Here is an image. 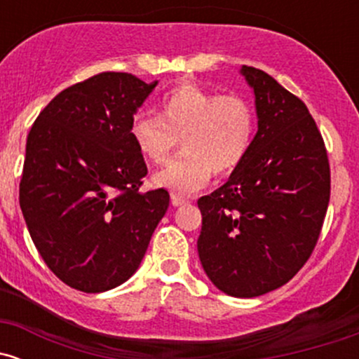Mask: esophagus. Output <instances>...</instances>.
<instances>
[{
	"mask_svg": "<svg viewBox=\"0 0 359 359\" xmlns=\"http://www.w3.org/2000/svg\"><path fill=\"white\" fill-rule=\"evenodd\" d=\"M170 203L172 205H182V204H187L189 203V197L182 196V194H172L170 196Z\"/></svg>",
	"mask_w": 359,
	"mask_h": 359,
	"instance_id": "1",
	"label": "esophagus"
}]
</instances>
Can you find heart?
<instances>
[{"label":"heart","mask_w":359,"mask_h":359,"mask_svg":"<svg viewBox=\"0 0 359 359\" xmlns=\"http://www.w3.org/2000/svg\"><path fill=\"white\" fill-rule=\"evenodd\" d=\"M158 116L138 113L130 126L135 147L154 165H165L177 145L184 154L155 177V184L192 192L208 184L212 172L229 175L253 147L257 116L236 94L217 96L192 82L175 86L160 97Z\"/></svg>","instance_id":"heart-1"}]
</instances>
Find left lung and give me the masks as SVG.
Returning a JSON list of instances; mask_svg holds the SVG:
<instances>
[{"label":"left lung","mask_w":359,"mask_h":359,"mask_svg":"<svg viewBox=\"0 0 359 359\" xmlns=\"http://www.w3.org/2000/svg\"><path fill=\"white\" fill-rule=\"evenodd\" d=\"M240 72L253 89L258 131L228 182L197 201V251L221 292L251 299L285 285L314 251L331 170L307 106L266 72L248 65Z\"/></svg>","instance_id":"left-lung-1"}]
</instances>
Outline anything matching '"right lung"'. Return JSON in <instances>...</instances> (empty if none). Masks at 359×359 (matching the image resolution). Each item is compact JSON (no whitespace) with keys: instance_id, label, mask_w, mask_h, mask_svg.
Listing matches in <instances>:
<instances>
[{"instance_id":"1","label":"right lung","mask_w":359,"mask_h":359,"mask_svg":"<svg viewBox=\"0 0 359 359\" xmlns=\"http://www.w3.org/2000/svg\"><path fill=\"white\" fill-rule=\"evenodd\" d=\"M156 84L97 74L57 94L28 133L20 208L40 257L76 290L126 282L167 212L165 189L140 192L148 170L130 135Z\"/></svg>"}]
</instances>
